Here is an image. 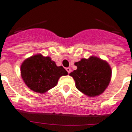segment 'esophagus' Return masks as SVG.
<instances>
[{"mask_svg": "<svg viewBox=\"0 0 132 132\" xmlns=\"http://www.w3.org/2000/svg\"><path fill=\"white\" fill-rule=\"evenodd\" d=\"M66 70H67V71L68 72V73H70L71 69L69 68V67H67V68H66Z\"/></svg>", "mask_w": 132, "mask_h": 132, "instance_id": "1", "label": "esophagus"}]
</instances>
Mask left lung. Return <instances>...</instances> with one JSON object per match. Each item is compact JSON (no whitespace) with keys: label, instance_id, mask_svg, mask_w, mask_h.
<instances>
[{"label":"left lung","instance_id":"obj_1","mask_svg":"<svg viewBox=\"0 0 132 132\" xmlns=\"http://www.w3.org/2000/svg\"><path fill=\"white\" fill-rule=\"evenodd\" d=\"M77 67L71 72L75 81V87L85 95L95 97L100 95L107 88L111 76V69L109 64L96 57L82 59L75 63Z\"/></svg>","mask_w":132,"mask_h":132}]
</instances>
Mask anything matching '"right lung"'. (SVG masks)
Listing matches in <instances>:
<instances>
[{
  "mask_svg": "<svg viewBox=\"0 0 132 132\" xmlns=\"http://www.w3.org/2000/svg\"><path fill=\"white\" fill-rule=\"evenodd\" d=\"M21 76L31 90L43 93L57 85L61 76L67 71L62 66L57 67L49 57L36 55L27 59L21 67Z\"/></svg>",
  "mask_w": 132,
  "mask_h": 132,
  "instance_id": "add662e5",
  "label": "right lung"
}]
</instances>
